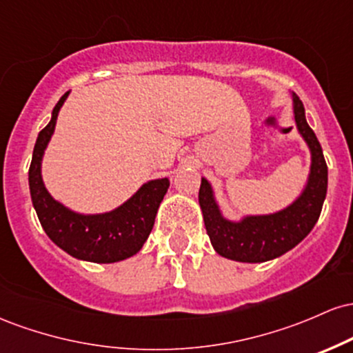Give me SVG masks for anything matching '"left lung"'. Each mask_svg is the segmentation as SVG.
Instances as JSON below:
<instances>
[{
	"label": "left lung",
	"mask_w": 353,
	"mask_h": 353,
	"mask_svg": "<svg viewBox=\"0 0 353 353\" xmlns=\"http://www.w3.org/2000/svg\"><path fill=\"white\" fill-rule=\"evenodd\" d=\"M292 101L295 124L310 151L309 179L292 204L274 214L229 221L219 209L210 182L202 177L199 205L210 244L222 257L249 264L272 261L302 242L319 221L327 196V164L317 136L307 124L302 101L295 92Z\"/></svg>",
	"instance_id": "left-lung-1"
}]
</instances>
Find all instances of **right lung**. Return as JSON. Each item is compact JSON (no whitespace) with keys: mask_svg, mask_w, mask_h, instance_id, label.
I'll return each mask as SVG.
<instances>
[{"mask_svg":"<svg viewBox=\"0 0 353 353\" xmlns=\"http://www.w3.org/2000/svg\"><path fill=\"white\" fill-rule=\"evenodd\" d=\"M70 96H61L51 121L36 139L30 165V192L44 232L59 249L79 261L112 264L132 257L151 234L157 209L169 189V179L148 181L119 208L103 214H79L68 209L44 188L41 163L56 128L59 109Z\"/></svg>","mask_w":353,"mask_h":353,"instance_id":"obj_1","label":"right lung"}]
</instances>
